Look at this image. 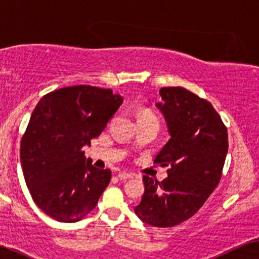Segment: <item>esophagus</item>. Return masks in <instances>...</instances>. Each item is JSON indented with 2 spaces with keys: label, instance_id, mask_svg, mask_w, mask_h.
<instances>
[{
  "label": "esophagus",
  "instance_id": "obj_1",
  "mask_svg": "<svg viewBox=\"0 0 259 259\" xmlns=\"http://www.w3.org/2000/svg\"><path fill=\"white\" fill-rule=\"evenodd\" d=\"M133 178V174H129V173H119L118 174V179L119 180H127V179H132Z\"/></svg>",
  "mask_w": 259,
  "mask_h": 259
}]
</instances>
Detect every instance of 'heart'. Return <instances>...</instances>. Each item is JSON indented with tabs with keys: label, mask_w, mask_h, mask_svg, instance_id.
Instances as JSON below:
<instances>
[{
	"label": "heart",
	"mask_w": 259,
	"mask_h": 259,
	"mask_svg": "<svg viewBox=\"0 0 259 259\" xmlns=\"http://www.w3.org/2000/svg\"><path fill=\"white\" fill-rule=\"evenodd\" d=\"M147 117H156L153 112L149 111V110H143L140 113V118H147Z\"/></svg>",
	"instance_id": "b5f03b06"
}]
</instances>
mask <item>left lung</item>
<instances>
[{
	"label": "left lung",
	"instance_id": "obj_1",
	"mask_svg": "<svg viewBox=\"0 0 259 259\" xmlns=\"http://www.w3.org/2000/svg\"><path fill=\"white\" fill-rule=\"evenodd\" d=\"M158 103L170 139L154 163L168 167V178L144 175L146 191L136 215L156 227H173L195 214L223 175L229 149L227 129L211 103L180 86L160 89Z\"/></svg>",
	"mask_w": 259,
	"mask_h": 259
}]
</instances>
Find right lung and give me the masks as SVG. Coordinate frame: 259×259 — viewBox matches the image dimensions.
<instances>
[{
  "label": "right lung",
  "mask_w": 259,
  "mask_h": 259,
  "mask_svg": "<svg viewBox=\"0 0 259 259\" xmlns=\"http://www.w3.org/2000/svg\"><path fill=\"white\" fill-rule=\"evenodd\" d=\"M123 103L111 89L75 85L45 95L21 139L26 185L37 207L58 222L85 218L111 180L82 147L101 135Z\"/></svg>",
  "instance_id": "obj_1"
}]
</instances>
